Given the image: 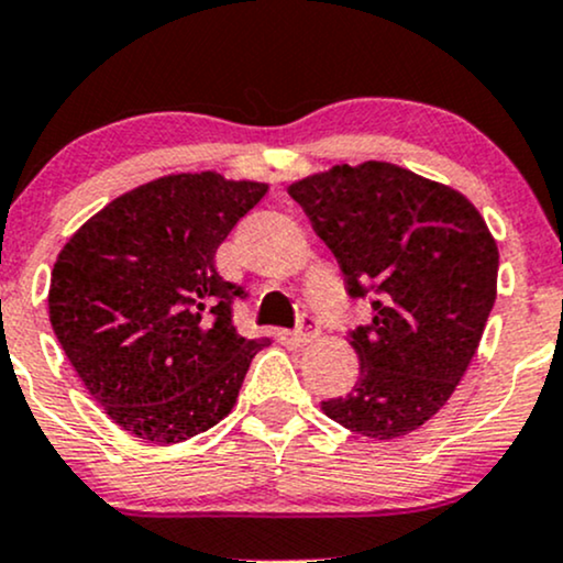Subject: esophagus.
<instances>
[{"label":"esophagus","instance_id":"esophagus-1","mask_svg":"<svg viewBox=\"0 0 563 563\" xmlns=\"http://www.w3.org/2000/svg\"><path fill=\"white\" fill-rule=\"evenodd\" d=\"M318 331H320V320L314 318V314H301V322H299V328H296L294 331V341L299 346H303V344H309V341L314 339V335H318Z\"/></svg>","mask_w":563,"mask_h":563}]
</instances>
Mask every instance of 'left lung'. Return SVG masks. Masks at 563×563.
Here are the masks:
<instances>
[{"instance_id":"8db88e82","label":"left lung","mask_w":563,"mask_h":563,"mask_svg":"<svg viewBox=\"0 0 563 563\" xmlns=\"http://www.w3.org/2000/svg\"><path fill=\"white\" fill-rule=\"evenodd\" d=\"M288 192L333 251L346 294L373 309L349 331L357 384L322 410L354 434H410L455 391L493 312L487 224L457 190L384 161L333 166Z\"/></svg>"}]
</instances>
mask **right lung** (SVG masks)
<instances>
[{
    "label": "right lung",
    "mask_w": 563,
    "mask_h": 563,
    "mask_svg": "<svg viewBox=\"0 0 563 563\" xmlns=\"http://www.w3.org/2000/svg\"><path fill=\"white\" fill-rule=\"evenodd\" d=\"M267 192L217 172L169 174L111 200L63 245L49 322L113 423L156 444L209 431L269 339H243L238 283L217 273L230 230Z\"/></svg>",
    "instance_id": "add662e5"
}]
</instances>
